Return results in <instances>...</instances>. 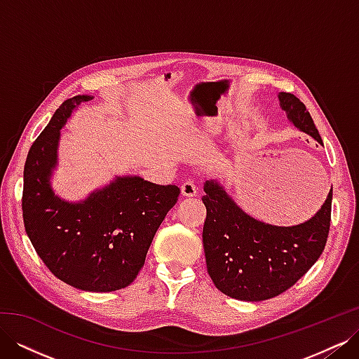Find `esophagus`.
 Segmentation results:
<instances>
[{
    "label": "esophagus",
    "instance_id": "esophagus-1",
    "mask_svg": "<svg viewBox=\"0 0 359 359\" xmlns=\"http://www.w3.org/2000/svg\"><path fill=\"white\" fill-rule=\"evenodd\" d=\"M196 193H198V189H196V186H194L193 181H186V182L181 184V194H182V196L193 198V196H196Z\"/></svg>",
    "mask_w": 359,
    "mask_h": 359
}]
</instances>
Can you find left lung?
Here are the masks:
<instances>
[{"label":"left lung","mask_w":359,"mask_h":359,"mask_svg":"<svg viewBox=\"0 0 359 359\" xmlns=\"http://www.w3.org/2000/svg\"><path fill=\"white\" fill-rule=\"evenodd\" d=\"M278 102L299 132L323 145L299 99L278 93ZM203 191L206 268L224 295L250 302L274 298L295 285L322 255L330 232L332 189L320 210L295 226H276L255 219L215 180L206 181Z\"/></svg>","instance_id":"obj_1"}]
</instances>
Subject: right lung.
Wrapping results in <instances>:
<instances>
[{
	"label": "right lung",
	"instance_id": "obj_1",
	"mask_svg": "<svg viewBox=\"0 0 359 359\" xmlns=\"http://www.w3.org/2000/svg\"><path fill=\"white\" fill-rule=\"evenodd\" d=\"M93 99L82 94L64 102L31 145L24 168L22 215L31 244L53 276L81 290L114 292L127 287L144 266L180 189L124 175L76 202L53 191L60 130L76 107Z\"/></svg>",
	"mask_w": 359,
	"mask_h": 359
}]
</instances>
